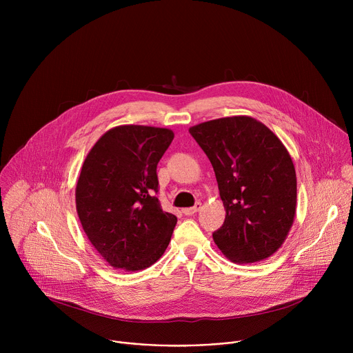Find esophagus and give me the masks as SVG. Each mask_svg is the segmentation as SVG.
<instances>
[{
    "mask_svg": "<svg viewBox=\"0 0 353 353\" xmlns=\"http://www.w3.org/2000/svg\"><path fill=\"white\" fill-rule=\"evenodd\" d=\"M201 208H203V207H201V203H196V204H195L194 207H191V208H184V210H183V214L187 215V216H190V215L196 214Z\"/></svg>",
    "mask_w": 353,
    "mask_h": 353,
    "instance_id": "1",
    "label": "esophagus"
}]
</instances>
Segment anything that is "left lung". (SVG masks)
Instances as JSON below:
<instances>
[{
	"instance_id": "obj_1",
	"label": "left lung",
	"mask_w": 353,
	"mask_h": 353,
	"mask_svg": "<svg viewBox=\"0 0 353 353\" xmlns=\"http://www.w3.org/2000/svg\"><path fill=\"white\" fill-rule=\"evenodd\" d=\"M212 163L226 210L214 241L233 263H257L283 244L296 214V172L281 139L248 116L190 127Z\"/></svg>"
}]
</instances>
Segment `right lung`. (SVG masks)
Masks as SVG:
<instances>
[{
  "mask_svg": "<svg viewBox=\"0 0 353 353\" xmlns=\"http://www.w3.org/2000/svg\"><path fill=\"white\" fill-rule=\"evenodd\" d=\"M173 138L169 128L119 125L85 158L77 212L89 241L113 268L145 270L170 243L177 218L159 204L157 166Z\"/></svg>",
  "mask_w": 353,
  "mask_h": 353,
  "instance_id": "obj_1",
  "label": "right lung"
}]
</instances>
